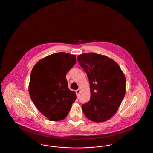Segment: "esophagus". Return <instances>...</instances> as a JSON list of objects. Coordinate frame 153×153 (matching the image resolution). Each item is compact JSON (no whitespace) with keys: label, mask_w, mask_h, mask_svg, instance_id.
Returning a JSON list of instances; mask_svg holds the SVG:
<instances>
[{"label":"esophagus","mask_w":153,"mask_h":153,"mask_svg":"<svg viewBox=\"0 0 153 153\" xmlns=\"http://www.w3.org/2000/svg\"><path fill=\"white\" fill-rule=\"evenodd\" d=\"M76 94H77V95H79V94L80 93V89H78L77 90H76Z\"/></svg>","instance_id":"1"}]
</instances>
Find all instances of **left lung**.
Segmentation results:
<instances>
[{"label":"left lung","mask_w":153,"mask_h":153,"mask_svg":"<svg viewBox=\"0 0 153 153\" xmlns=\"http://www.w3.org/2000/svg\"><path fill=\"white\" fill-rule=\"evenodd\" d=\"M77 61L87 74L91 98L81 108L85 117L103 122L117 112L126 94V78L112 59L94 53H84Z\"/></svg>","instance_id":"left-lung-1"}]
</instances>
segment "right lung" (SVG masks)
<instances>
[{"mask_svg": "<svg viewBox=\"0 0 153 153\" xmlns=\"http://www.w3.org/2000/svg\"><path fill=\"white\" fill-rule=\"evenodd\" d=\"M76 62V56L60 52L41 59L31 71L30 96L37 109L51 121L65 119L77 97L66 79Z\"/></svg>", "mask_w": 153, "mask_h": 153, "instance_id": "add662e5", "label": "right lung"}]
</instances>
